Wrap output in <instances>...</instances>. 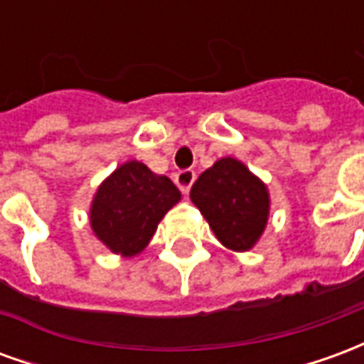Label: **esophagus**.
<instances>
[{
    "label": "esophagus",
    "mask_w": 364,
    "mask_h": 364,
    "mask_svg": "<svg viewBox=\"0 0 364 364\" xmlns=\"http://www.w3.org/2000/svg\"><path fill=\"white\" fill-rule=\"evenodd\" d=\"M195 179H197V175H195L193 169H183V171H179V173H175V185L181 189L183 195H187V193H189L191 185L195 183Z\"/></svg>",
    "instance_id": "1"
}]
</instances>
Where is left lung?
<instances>
[{
  "label": "left lung",
  "mask_w": 364,
  "mask_h": 364,
  "mask_svg": "<svg viewBox=\"0 0 364 364\" xmlns=\"http://www.w3.org/2000/svg\"><path fill=\"white\" fill-rule=\"evenodd\" d=\"M191 200L222 245L247 252L263 234L269 218V191L236 158H222L198 175Z\"/></svg>",
  "instance_id": "obj_1"
}]
</instances>
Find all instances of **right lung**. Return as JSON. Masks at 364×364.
<instances>
[{"label": "right lung", "mask_w": 364, "mask_h": 364, "mask_svg": "<svg viewBox=\"0 0 364 364\" xmlns=\"http://www.w3.org/2000/svg\"><path fill=\"white\" fill-rule=\"evenodd\" d=\"M179 200L181 193L169 177L156 175L132 159L99 185L90 210L91 230L112 253L134 257L150 244L159 220Z\"/></svg>", "instance_id": "obj_1"}]
</instances>
